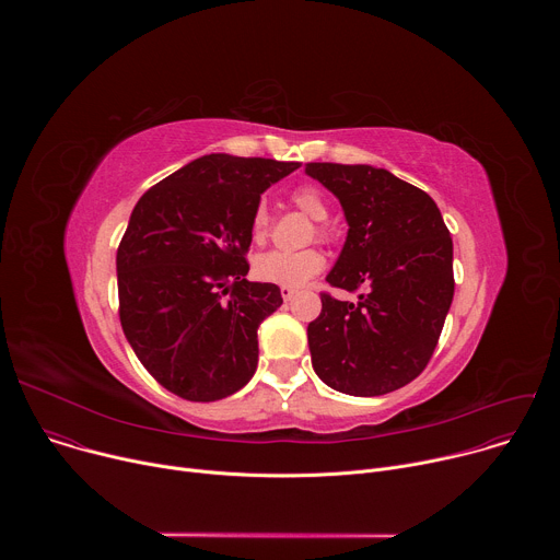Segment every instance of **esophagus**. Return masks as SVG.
Here are the masks:
<instances>
[{
	"label": "esophagus",
	"mask_w": 560,
	"mask_h": 560,
	"mask_svg": "<svg viewBox=\"0 0 560 560\" xmlns=\"http://www.w3.org/2000/svg\"><path fill=\"white\" fill-rule=\"evenodd\" d=\"M296 294V290L294 288H288V285H281V296H283V301H290L292 296Z\"/></svg>",
	"instance_id": "34e87169"
}]
</instances>
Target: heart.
I'll return each instance as SVG.
<instances>
[{
	"mask_svg": "<svg viewBox=\"0 0 560 560\" xmlns=\"http://www.w3.org/2000/svg\"><path fill=\"white\" fill-rule=\"evenodd\" d=\"M292 203L314 221H326L330 214L324 192L314 186L296 188L292 192ZM266 232H268V210L261 203L253 214V236L264 238ZM324 268H326V257L314 248H307L301 253L270 250V253H261L255 259V277L257 279H261L266 283L288 285V288L303 285L307 279H312Z\"/></svg>",
	"mask_w": 560,
	"mask_h": 560,
	"instance_id": "obj_1",
	"label": "heart"
}]
</instances>
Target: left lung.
<instances>
[{"label":"left lung","mask_w":560,"mask_h":560,"mask_svg":"<svg viewBox=\"0 0 560 560\" xmlns=\"http://www.w3.org/2000/svg\"><path fill=\"white\" fill-rule=\"evenodd\" d=\"M341 203L348 236L326 281L359 303L322 294L307 326L316 376L337 392L378 396L417 378L454 296L452 238L434 199L368 164H307Z\"/></svg>","instance_id":"left-lung-1"}]
</instances>
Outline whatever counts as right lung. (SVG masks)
I'll return each mask as SVG.
<instances>
[{
    "instance_id": "add662e5",
    "label": "right lung",
    "mask_w": 560,
    "mask_h": 560,
    "mask_svg": "<svg viewBox=\"0 0 560 560\" xmlns=\"http://www.w3.org/2000/svg\"><path fill=\"white\" fill-rule=\"evenodd\" d=\"M296 168L212 152L137 201L117 250L119 318L137 359L173 394L208 404L253 378L257 330L283 303L275 283L246 279L253 214Z\"/></svg>"
}]
</instances>
